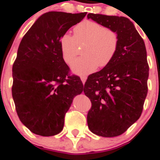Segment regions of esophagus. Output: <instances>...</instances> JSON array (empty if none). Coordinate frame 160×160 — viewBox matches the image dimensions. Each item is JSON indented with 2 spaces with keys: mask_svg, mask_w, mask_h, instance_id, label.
Here are the masks:
<instances>
[{
  "mask_svg": "<svg viewBox=\"0 0 160 160\" xmlns=\"http://www.w3.org/2000/svg\"><path fill=\"white\" fill-rule=\"evenodd\" d=\"M80 79H81V81H82V83H83V84H84L85 81H86V80H87V77H84V76H83V77H80Z\"/></svg>",
  "mask_w": 160,
  "mask_h": 160,
  "instance_id": "1",
  "label": "esophagus"
}]
</instances>
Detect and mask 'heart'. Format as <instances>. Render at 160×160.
I'll list each match as a JSON object with an SVG mask.
<instances>
[{"label":"heart","mask_w":160,"mask_h":160,"mask_svg":"<svg viewBox=\"0 0 160 160\" xmlns=\"http://www.w3.org/2000/svg\"><path fill=\"white\" fill-rule=\"evenodd\" d=\"M74 35L65 33L60 38L63 59L71 64L79 53V46L84 45L83 57L72 65L73 72L87 75L97 67L107 66L115 57L119 46V35L115 31L92 20L80 22L74 28Z\"/></svg>","instance_id":"obj_1"}]
</instances>
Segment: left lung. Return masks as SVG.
Wrapping results in <instances>:
<instances>
[{"mask_svg":"<svg viewBox=\"0 0 160 160\" xmlns=\"http://www.w3.org/2000/svg\"><path fill=\"white\" fill-rule=\"evenodd\" d=\"M88 18L119 35L118 50L113 61L89 75L83 88L92 102L87 118L89 129L101 137H117L142 114L149 75L145 44L128 18L94 13Z\"/></svg>","mask_w":160,"mask_h":160,"instance_id":"1","label":"left lung"}]
</instances>
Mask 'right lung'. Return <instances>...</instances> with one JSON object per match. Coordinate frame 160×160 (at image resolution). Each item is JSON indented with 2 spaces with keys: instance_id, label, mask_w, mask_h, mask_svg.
<instances>
[{
  "instance_id": "add662e5",
  "label": "right lung",
  "mask_w": 160,
  "mask_h": 160,
  "mask_svg": "<svg viewBox=\"0 0 160 160\" xmlns=\"http://www.w3.org/2000/svg\"><path fill=\"white\" fill-rule=\"evenodd\" d=\"M86 14L45 13L20 42L12 65V94L19 120L33 133H59L72 98L83 92L80 77L70 75L59 41Z\"/></svg>"
}]
</instances>
